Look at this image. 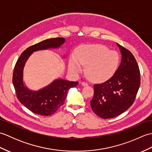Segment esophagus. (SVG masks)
I'll return each instance as SVG.
<instances>
[{
    "mask_svg": "<svg viewBox=\"0 0 152 152\" xmlns=\"http://www.w3.org/2000/svg\"><path fill=\"white\" fill-rule=\"evenodd\" d=\"M81 84H82V86H88V83L86 82H82L81 83Z\"/></svg>",
    "mask_w": 152,
    "mask_h": 152,
    "instance_id": "esophagus-1",
    "label": "esophagus"
}]
</instances>
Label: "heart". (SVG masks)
Instances as JSON below:
<instances>
[{"instance_id":"1","label":"heart","mask_w":152,"mask_h":152,"mask_svg":"<svg viewBox=\"0 0 152 152\" xmlns=\"http://www.w3.org/2000/svg\"><path fill=\"white\" fill-rule=\"evenodd\" d=\"M118 63V56L102 45H86L79 48L76 57H71L69 67L76 72L80 64H86L85 72L92 78H104L114 69Z\"/></svg>"}]
</instances>
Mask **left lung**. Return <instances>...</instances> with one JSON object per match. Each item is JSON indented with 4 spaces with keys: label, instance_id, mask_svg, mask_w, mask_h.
<instances>
[{
    "label": "left lung",
    "instance_id": "1",
    "mask_svg": "<svg viewBox=\"0 0 152 152\" xmlns=\"http://www.w3.org/2000/svg\"><path fill=\"white\" fill-rule=\"evenodd\" d=\"M117 44L122 55L121 63L108 80L93 86L90 101L93 112L103 119L114 118L131 107L140 86V72L134 56Z\"/></svg>",
    "mask_w": 152,
    "mask_h": 152
}]
</instances>
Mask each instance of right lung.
Here are the masks:
<instances>
[{
  "instance_id": "add662e5",
  "label": "right lung",
  "mask_w": 152,
  "mask_h": 152,
  "mask_svg": "<svg viewBox=\"0 0 152 152\" xmlns=\"http://www.w3.org/2000/svg\"><path fill=\"white\" fill-rule=\"evenodd\" d=\"M65 40L63 38H50L27 48L19 56L14 66L12 82L18 99L32 112L41 115L54 114L62 106L69 90L76 87L78 82L58 79L38 91L25 88L23 82V70L30 55L35 51L59 48Z\"/></svg>"
}]
</instances>
